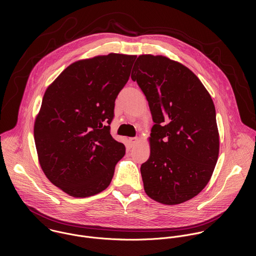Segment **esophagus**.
Returning <instances> with one entry per match:
<instances>
[{
    "label": "esophagus",
    "mask_w": 256,
    "mask_h": 256,
    "mask_svg": "<svg viewBox=\"0 0 256 256\" xmlns=\"http://www.w3.org/2000/svg\"><path fill=\"white\" fill-rule=\"evenodd\" d=\"M128 140H130V147H132V146H134V144L138 142V138H128Z\"/></svg>",
    "instance_id": "esophagus-1"
}]
</instances>
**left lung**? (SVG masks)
Returning <instances> with one entry per match:
<instances>
[{
	"mask_svg": "<svg viewBox=\"0 0 256 256\" xmlns=\"http://www.w3.org/2000/svg\"><path fill=\"white\" fill-rule=\"evenodd\" d=\"M132 80L147 98L155 122L151 154L140 166L144 192L167 206L190 200L206 188L218 161L212 99L188 68L163 56H140Z\"/></svg>",
	"mask_w": 256,
	"mask_h": 256,
	"instance_id": "1",
	"label": "left lung"
}]
</instances>
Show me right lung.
Masks as SVG:
<instances>
[{"mask_svg": "<svg viewBox=\"0 0 256 256\" xmlns=\"http://www.w3.org/2000/svg\"><path fill=\"white\" fill-rule=\"evenodd\" d=\"M136 58L109 54L75 62L44 93L34 122L38 161L52 184L70 196L106 190L126 154L109 124Z\"/></svg>", "mask_w": 256, "mask_h": 256, "instance_id": "1", "label": "right lung"}]
</instances>
